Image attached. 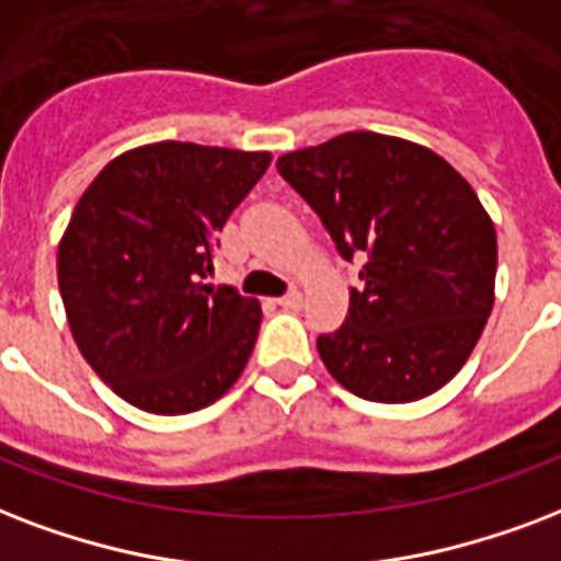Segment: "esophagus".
Here are the masks:
<instances>
[{
    "label": "esophagus",
    "mask_w": 561,
    "mask_h": 561,
    "mask_svg": "<svg viewBox=\"0 0 561 561\" xmlns=\"http://www.w3.org/2000/svg\"><path fill=\"white\" fill-rule=\"evenodd\" d=\"M277 304H280L284 310H298L304 304V295L298 293V289H293V293H286L284 298H277Z\"/></svg>",
    "instance_id": "1"
}]
</instances>
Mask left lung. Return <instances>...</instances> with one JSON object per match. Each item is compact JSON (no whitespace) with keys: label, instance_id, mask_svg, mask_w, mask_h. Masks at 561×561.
Listing matches in <instances>:
<instances>
[{"label":"left lung","instance_id":"8db88e82","mask_svg":"<svg viewBox=\"0 0 561 561\" xmlns=\"http://www.w3.org/2000/svg\"><path fill=\"white\" fill-rule=\"evenodd\" d=\"M277 172L359 257L345 324L316 340L357 398H427L471 357L494 304L497 237L466 178L424 146L371 131L289 151Z\"/></svg>","mask_w":561,"mask_h":561}]
</instances>
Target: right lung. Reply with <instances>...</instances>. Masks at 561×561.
Instances as JSON below:
<instances>
[{
  "label": "right lung",
  "instance_id": "obj_1",
  "mask_svg": "<svg viewBox=\"0 0 561 561\" xmlns=\"http://www.w3.org/2000/svg\"><path fill=\"white\" fill-rule=\"evenodd\" d=\"M268 163V151L151 142L111 160L76 204L58 249L69 330L137 410L210 407L249 363L260 301L204 280L216 233Z\"/></svg>",
  "mask_w": 561,
  "mask_h": 561
}]
</instances>
